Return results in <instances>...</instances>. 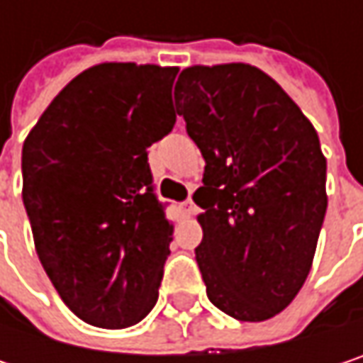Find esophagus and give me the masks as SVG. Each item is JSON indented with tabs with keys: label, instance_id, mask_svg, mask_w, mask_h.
Listing matches in <instances>:
<instances>
[{
	"label": "esophagus",
	"instance_id": "esophagus-1",
	"mask_svg": "<svg viewBox=\"0 0 363 363\" xmlns=\"http://www.w3.org/2000/svg\"><path fill=\"white\" fill-rule=\"evenodd\" d=\"M193 210H195V206H193V201L191 199H186L184 203H181V214L184 218H189L191 214H193Z\"/></svg>",
	"mask_w": 363,
	"mask_h": 363
}]
</instances>
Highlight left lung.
Instances as JSON below:
<instances>
[{
    "label": "left lung",
    "instance_id": "obj_1",
    "mask_svg": "<svg viewBox=\"0 0 363 363\" xmlns=\"http://www.w3.org/2000/svg\"><path fill=\"white\" fill-rule=\"evenodd\" d=\"M177 111L199 147L195 258L214 307L264 322L303 288L326 214V157L284 88L246 62L182 69Z\"/></svg>",
    "mask_w": 363,
    "mask_h": 363
}]
</instances>
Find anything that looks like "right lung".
<instances>
[{"instance_id": "right-lung-1", "label": "right lung", "mask_w": 363, "mask_h": 363, "mask_svg": "<svg viewBox=\"0 0 363 363\" xmlns=\"http://www.w3.org/2000/svg\"><path fill=\"white\" fill-rule=\"evenodd\" d=\"M179 67L101 62L71 79L23 145V201L62 303L86 324H138L157 303L174 225L147 149L177 121Z\"/></svg>"}]
</instances>
